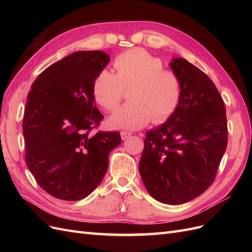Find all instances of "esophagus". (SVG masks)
<instances>
[{"instance_id": "esophagus-1", "label": "esophagus", "mask_w": 252, "mask_h": 252, "mask_svg": "<svg viewBox=\"0 0 252 252\" xmlns=\"http://www.w3.org/2000/svg\"><path fill=\"white\" fill-rule=\"evenodd\" d=\"M131 132H128V131H122L121 132V138L122 140H127L128 138H130L131 136Z\"/></svg>"}]
</instances>
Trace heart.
<instances>
[{
	"mask_svg": "<svg viewBox=\"0 0 252 252\" xmlns=\"http://www.w3.org/2000/svg\"><path fill=\"white\" fill-rule=\"evenodd\" d=\"M116 73L103 69L94 81L93 94L106 111L116 110L129 89L130 102L114 112L109 125L135 130L152 120L157 124L168 120L178 108L182 84L178 74L164 69L163 61L142 48L122 52L113 61Z\"/></svg>",
	"mask_w": 252,
	"mask_h": 252,
	"instance_id": "obj_1",
	"label": "heart"
}]
</instances>
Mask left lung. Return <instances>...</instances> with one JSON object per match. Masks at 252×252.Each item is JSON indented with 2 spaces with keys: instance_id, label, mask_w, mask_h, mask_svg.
Masks as SVG:
<instances>
[{
  "instance_id": "1",
  "label": "left lung",
  "mask_w": 252,
  "mask_h": 252,
  "mask_svg": "<svg viewBox=\"0 0 252 252\" xmlns=\"http://www.w3.org/2000/svg\"><path fill=\"white\" fill-rule=\"evenodd\" d=\"M182 84L178 108L166 123L147 131L139 170L157 201L179 205L208 189L227 147V119L213 82L182 58L170 62Z\"/></svg>"
}]
</instances>
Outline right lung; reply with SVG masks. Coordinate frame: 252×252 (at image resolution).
I'll use <instances>...</instances> for the list:
<instances>
[{
    "mask_svg": "<svg viewBox=\"0 0 252 252\" xmlns=\"http://www.w3.org/2000/svg\"><path fill=\"white\" fill-rule=\"evenodd\" d=\"M109 61L100 50L74 52L47 67L28 94L25 161L37 184L57 199L79 201L93 192L121 144L117 131L93 132L104 118L94 81Z\"/></svg>",
    "mask_w": 252,
    "mask_h": 252,
    "instance_id": "1",
    "label": "right lung"
}]
</instances>
